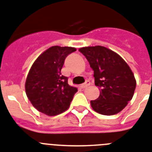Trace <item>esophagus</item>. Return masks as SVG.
Instances as JSON below:
<instances>
[{"instance_id": "esophagus-1", "label": "esophagus", "mask_w": 152, "mask_h": 152, "mask_svg": "<svg viewBox=\"0 0 152 152\" xmlns=\"http://www.w3.org/2000/svg\"><path fill=\"white\" fill-rule=\"evenodd\" d=\"M90 84H91V83L89 82V81H86V82L83 83V84H81L80 85V87L82 89H84V88H87L88 86H90Z\"/></svg>"}]
</instances>
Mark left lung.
Masks as SVG:
<instances>
[{
  "instance_id": "left-lung-1",
  "label": "left lung",
  "mask_w": 152,
  "mask_h": 152,
  "mask_svg": "<svg viewBox=\"0 0 152 152\" xmlns=\"http://www.w3.org/2000/svg\"><path fill=\"white\" fill-rule=\"evenodd\" d=\"M94 70L99 97L91 101L97 113L112 115L123 110L134 96L136 80L127 63L118 54L102 46L79 49Z\"/></svg>"
}]
</instances>
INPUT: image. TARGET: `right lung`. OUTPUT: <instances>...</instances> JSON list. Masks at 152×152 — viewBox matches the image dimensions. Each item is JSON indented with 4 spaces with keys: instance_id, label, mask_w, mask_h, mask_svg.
Segmentation results:
<instances>
[{
    "instance_id": "right-lung-1",
    "label": "right lung",
    "mask_w": 152,
    "mask_h": 152,
    "mask_svg": "<svg viewBox=\"0 0 152 152\" xmlns=\"http://www.w3.org/2000/svg\"><path fill=\"white\" fill-rule=\"evenodd\" d=\"M76 49L53 46L43 52L32 65L26 80V93L39 112L52 116L67 110L77 92L68 84L61 70L65 58Z\"/></svg>"
}]
</instances>
